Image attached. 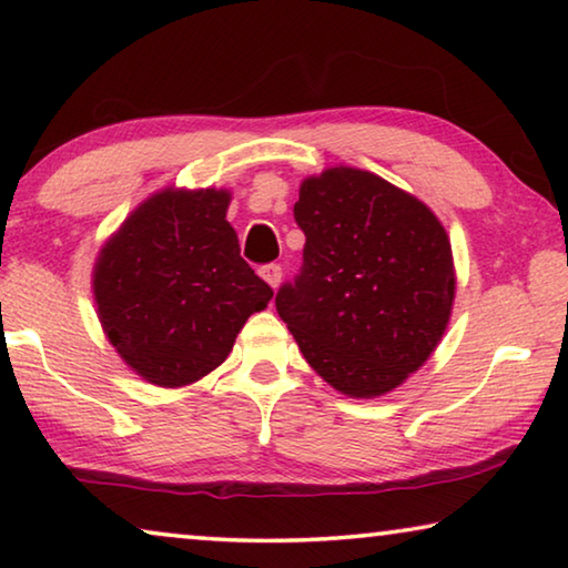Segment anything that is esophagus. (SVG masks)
<instances>
[{"label":"esophagus","mask_w":568,"mask_h":568,"mask_svg":"<svg viewBox=\"0 0 568 568\" xmlns=\"http://www.w3.org/2000/svg\"><path fill=\"white\" fill-rule=\"evenodd\" d=\"M257 273H261L263 281H265L267 285H271V287H277V285H281L283 267L277 265V263H267V265H261V271H257Z\"/></svg>","instance_id":"obj_1"}]
</instances>
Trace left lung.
<instances>
[{
  "mask_svg": "<svg viewBox=\"0 0 568 568\" xmlns=\"http://www.w3.org/2000/svg\"><path fill=\"white\" fill-rule=\"evenodd\" d=\"M293 215L303 265L275 307L297 348L345 396L398 388L450 318L456 277L444 225L420 200L355 168L307 178Z\"/></svg>",
  "mask_w": 568,
  "mask_h": 568,
  "instance_id": "1",
  "label": "left lung"
}]
</instances>
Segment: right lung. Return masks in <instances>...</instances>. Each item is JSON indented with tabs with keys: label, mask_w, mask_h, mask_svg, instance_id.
<instances>
[{
	"label": "right lung",
	"mask_w": 568,
	"mask_h": 568,
	"mask_svg": "<svg viewBox=\"0 0 568 568\" xmlns=\"http://www.w3.org/2000/svg\"><path fill=\"white\" fill-rule=\"evenodd\" d=\"M225 190H162L124 220L94 265L102 328L155 386L207 376L273 287L243 257Z\"/></svg>",
	"instance_id": "obj_1"
}]
</instances>
